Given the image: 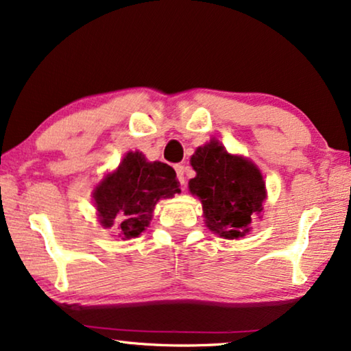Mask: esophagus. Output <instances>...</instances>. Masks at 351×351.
Wrapping results in <instances>:
<instances>
[{
    "label": "esophagus",
    "instance_id": "34e87169",
    "mask_svg": "<svg viewBox=\"0 0 351 351\" xmlns=\"http://www.w3.org/2000/svg\"><path fill=\"white\" fill-rule=\"evenodd\" d=\"M176 172H177V179H179L180 184L184 185L185 184V166L177 165L176 166Z\"/></svg>",
    "mask_w": 351,
    "mask_h": 351
}]
</instances>
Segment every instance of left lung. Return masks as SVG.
<instances>
[{
    "label": "left lung",
    "mask_w": 351,
    "mask_h": 351,
    "mask_svg": "<svg viewBox=\"0 0 351 351\" xmlns=\"http://www.w3.org/2000/svg\"><path fill=\"white\" fill-rule=\"evenodd\" d=\"M191 166L196 177L189 189L203 204L206 227L225 239L246 237L267 198L258 167L246 158L230 155L215 138L196 148Z\"/></svg>",
    "instance_id": "left-lung-1"
}]
</instances>
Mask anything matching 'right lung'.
Wrapping results in <instances>:
<instances>
[{
  "mask_svg": "<svg viewBox=\"0 0 351 351\" xmlns=\"http://www.w3.org/2000/svg\"><path fill=\"white\" fill-rule=\"evenodd\" d=\"M179 186L176 171L166 162H150L141 152H129L93 191L99 222L117 228L121 239L137 238L150 225L158 201L180 193Z\"/></svg>",
  "mask_w": 351,
  "mask_h": 351,
  "instance_id": "add662e5",
  "label": "right lung"
}]
</instances>
